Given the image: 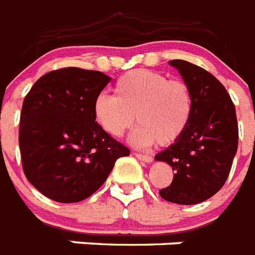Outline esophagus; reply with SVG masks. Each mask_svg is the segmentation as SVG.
I'll use <instances>...</instances> for the list:
<instances>
[{
	"label": "esophagus",
	"instance_id": "1",
	"mask_svg": "<svg viewBox=\"0 0 255 255\" xmlns=\"http://www.w3.org/2000/svg\"><path fill=\"white\" fill-rule=\"evenodd\" d=\"M135 156L137 157L139 160H143L144 163H152V160H153V157L149 155H143V153H139V152H136Z\"/></svg>",
	"mask_w": 255,
	"mask_h": 255
}]
</instances>
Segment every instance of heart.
<instances>
[{
    "instance_id": "obj_1",
    "label": "heart",
    "mask_w": 255,
    "mask_h": 255,
    "mask_svg": "<svg viewBox=\"0 0 255 255\" xmlns=\"http://www.w3.org/2000/svg\"><path fill=\"white\" fill-rule=\"evenodd\" d=\"M94 114L108 135L119 137L139 124L136 145H170L186 131L193 114V95L185 82L151 70H133L114 85V95L95 99Z\"/></svg>"
}]
</instances>
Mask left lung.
Segmentation results:
<instances>
[{
  "mask_svg": "<svg viewBox=\"0 0 255 255\" xmlns=\"http://www.w3.org/2000/svg\"><path fill=\"white\" fill-rule=\"evenodd\" d=\"M193 95V114L184 135L155 156L174 170L160 189L167 201L193 205L217 193L229 176L238 147V123L232 98L217 78L181 59L169 62Z\"/></svg>",
  "mask_w": 255,
  "mask_h": 255,
  "instance_id": "left-lung-1",
  "label": "left lung"
}]
</instances>
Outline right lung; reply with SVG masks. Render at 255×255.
<instances>
[{"label": "right lung", "instance_id": "right-lung-1", "mask_svg": "<svg viewBox=\"0 0 255 255\" xmlns=\"http://www.w3.org/2000/svg\"><path fill=\"white\" fill-rule=\"evenodd\" d=\"M111 78L65 67L45 74L23 99L19 119L22 168L30 184L58 202L94 194L129 149L95 122L94 103Z\"/></svg>", "mask_w": 255, "mask_h": 255}]
</instances>
